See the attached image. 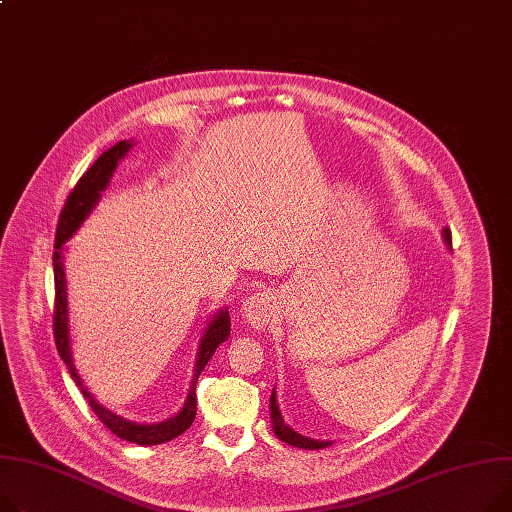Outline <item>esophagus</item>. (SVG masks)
I'll return each mask as SVG.
<instances>
[{"instance_id":"obj_1","label":"esophagus","mask_w":512,"mask_h":512,"mask_svg":"<svg viewBox=\"0 0 512 512\" xmlns=\"http://www.w3.org/2000/svg\"><path fill=\"white\" fill-rule=\"evenodd\" d=\"M241 315L253 329H263L274 317V296L267 292L247 296L241 304Z\"/></svg>"}]
</instances>
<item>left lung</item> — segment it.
Segmentation results:
<instances>
[{
  "label": "left lung",
  "instance_id": "obj_1",
  "mask_svg": "<svg viewBox=\"0 0 512 512\" xmlns=\"http://www.w3.org/2000/svg\"><path fill=\"white\" fill-rule=\"evenodd\" d=\"M442 238H445V245L451 249V232L449 228L442 230ZM269 418H271V428H274V434L286 442V445H292V447H298V449H309V451H317V449H325L331 445V440H315V438H309V436H302L298 434L296 430H292L284 418H282V412L278 407V397H276V389L271 391V397H269Z\"/></svg>",
  "mask_w": 512,
  "mask_h": 512
}]
</instances>
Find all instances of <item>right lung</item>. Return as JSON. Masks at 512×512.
Returning <instances> with one entry per match:
<instances>
[{
    "label": "right lung",
    "mask_w": 512,
    "mask_h": 512,
    "mask_svg": "<svg viewBox=\"0 0 512 512\" xmlns=\"http://www.w3.org/2000/svg\"><path fill=\"white\" fill-rule=\"evenodd\" d=\"M133 140H123L119 144H115L113 148H109L105 154H100V158L86 170L82 175V179L78 181V185L74 187V191L70 193L65 201V208L61 212L59 224H57V236H55V253H53V276H55V315H53V331H55V346L57 352L61 356V360L65 362L67 370H70L72 379L76 381V385L80 387L82 395L86 397V401L90 403L92 412L98 416V420L105 424L113 434H117L119 438L133 442V445H162V442L173 440L177 436H181L195 420L197 414V405H195V385L201 370L206 368V364L210 362V358L214 356L216 348L226 342L230 335V317H228V309H220L218 313H214V317L210 319V323L206 325V331L201 335L199 342V350L195 356V370L191 377V387L187 393V399L181 407V412L175 414L173 418H168L164 422L158 424H138L125 420L123 416L113 414L111 410H107L105 405H100L90 391L84 387V381L78 374V368L74 364V356H72V339H70V311H67V280H65V243L76 234V230L84 224V220L90 216V212L96 208V203L102 197V191H105L111 183V177L115 173V168L119 166L121 158H125V154L133 148Z\"/></svg>",
    "instance_id": "obj_1"
}]
</instances>
